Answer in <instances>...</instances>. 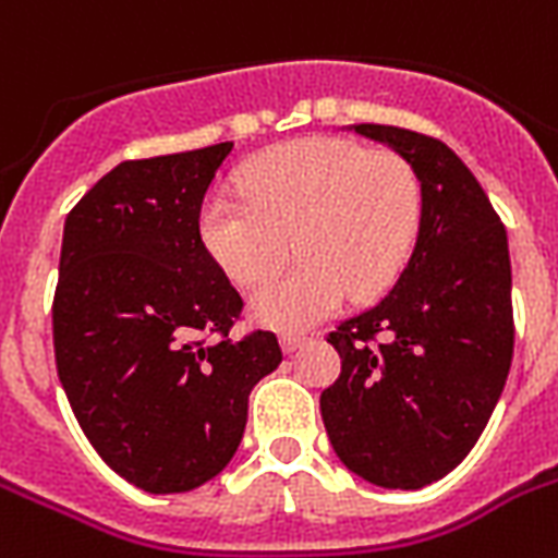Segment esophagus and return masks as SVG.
I'll return each mask as SVG.
<instances>
[{
	"mask_svg": "<svg viewBox=\"0 0 558 558\" xmlns=\"http://www.w3.org/2000/svg\"><path fill=\"white\" fill-rule=\"evenodd\" d=\"M306 339H310L306 332H283V336H280V348L287 350V353H295L298 348H304Z\"/></svg>",
	"mask_w": 558,
	"mask_h": 558,
	"instance_id": "esophagus-1",
	"label": "esophagus"
}]
</instances>
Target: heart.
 <instances>
[{
  "label": "heart",
  "mask_w": 558,
  "mask_h": 558,
  "mask_svg": "<svg viewBox=\"0 0 558 558\" xmlns=\"http://www.w3.org/2000/svg\"><path fill=\"white\" fill-rule=\"evenodd\" d=\"M240 191L243 199L219 193L202 205L199 240L243 289L271 278L292 240L295 269L252 298L254 318L280 330L322 322L348 292H385L405 269L423 222L414 168L344 138L275 147L243 170Z\"/></svg>",
  "instance_id": "obj_1"
}]
</instances>
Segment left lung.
<instances>
[{
  "label": "left lung",
  "instance_id": "left-lung-1",
  "mask_svg": "<svg viewBox=\"0 0 558 558\" xmlns=\"http://www.w3.org/2000/svg\"><path fill=\"white\" fill-rule=\"evenodd\" d=\"M353 133L414 168L423 222L397 287L327 336L341 373L322 393L324 428L350 472L388 489H420L472 451L510 373L507 228L440 138L385 124Z\"/></svg>",
  "mask_w": 558,
  "mask_h": 558
}]
</instances>
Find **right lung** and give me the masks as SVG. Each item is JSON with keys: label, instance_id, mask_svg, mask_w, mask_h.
<instances>
[{"label": "right lung", "instance_id": "1", "mask_svg": "<svg viewBox=\"0 0 558 558\" xmlns=\"http://www.w3.org/2000/svg\"><path fill=\"white\" fill-rule=\"evenodd\" d=\"M234 144L121 161L65 217L57 376L104 463L153 495L219 475L248 393L280 365L269 330L228 332L243 298L199 240V210Z\"/></svg>", "mask_w": 558, "mask_h": 558}]
</instances>
